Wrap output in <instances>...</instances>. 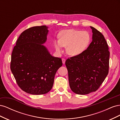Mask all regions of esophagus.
I'll list each match as a JSON object with an SVG mask.
<instances>
[{"label":"esophagus","mask_w":120,"mask_h":120,"mask_svg":"<svg viewBox=\"0 0 120 120\" xmlns=\"http://www.w3.org/2000/svg\"><path fill=\"white\" fill-rule=\"evenodd\" d=\"M62 61H63V64H64L65 61H66V60H65L64 59H62Z\"/></svg>","instance_id":"34e87169"}]
</instances>
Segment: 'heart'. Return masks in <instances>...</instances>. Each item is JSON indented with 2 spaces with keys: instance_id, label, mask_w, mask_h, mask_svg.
<instances>
[{
  "instance_id": "1",
  "label": "heart",
  "mask_w": 120,
  "mask_h": 120,
  "mask_svg": "<svg viewBox=\"0 0 120 120\" xmlns=\"http://www.w3.org/2000/svg\"><path fill=\"white\" fill-rule=\"evenodd\" d=\"M59 41H55L54 45L56 51L60 52L62 47H66L68 55L77 56L88 48L90 41V36L88 31L70 29L61 31Z\"/></svg>"
}]
</instances>
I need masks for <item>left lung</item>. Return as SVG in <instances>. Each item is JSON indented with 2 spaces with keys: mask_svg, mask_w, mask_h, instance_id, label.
<instances>
[{
  "mask_svg": "<svg viewBox=\"0 0 120 120\" xmlns=\"http://www.w3.org/2000/svg\"><path fill=\"white\" fill-rule=\"evenodd\" d=\"M92 30V41L78 56L66 61L70 88L78 95L95 92L109 72L110 52L104 35L96 28Z\"/></svg>",
  "mask_w": 120,
  "mask_h": 120,
  "instance_id": "1",
  "label": "left lung"
}]
</instances>
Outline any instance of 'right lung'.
I'll list each match as a JSON object with an SVG mask.
<instances>
[{"mask_svg":"<svg viewBox=\"0 0 120 120\" xmlns=\"http://www.w3.org/2000/svg\"><path fill=\"white\" fill-rule=\"evenodd\" d=\"M49 33L46 25L24 30L17 40L11 54L10 69L17 85L32 95H43L52 88L54 76L62 66L43 44Z\"/></svg>","mask_w":120,"mask_h":120,"instance_id":"add662e5","label":"right lung"}]
</instances>
